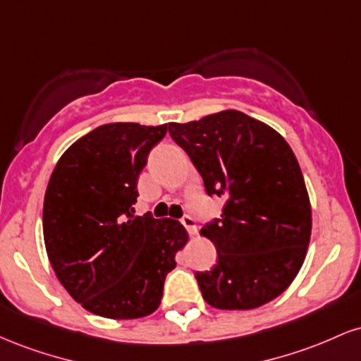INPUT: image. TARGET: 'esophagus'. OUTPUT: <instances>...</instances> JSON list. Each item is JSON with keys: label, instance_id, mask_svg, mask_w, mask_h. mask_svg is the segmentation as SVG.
<instances>
[{"label": "esophagus", "instance_id": "1", "mask_svg": "<svg viewBox=\"0 0 361 361\" xmlns=\"http://www.w3.org/2000/svg\"><path fill=\"white\" fill-rule=\"evenodd\" d=\"M181 224L186 227V231H188L190 234L195 235L197 234V222H195L193 217H190V215H185V217H181Z\"/></svg>", "mask_w": 361, "mask_h": 361}]
</instances>
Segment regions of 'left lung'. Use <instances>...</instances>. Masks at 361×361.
<instances>
[{
  "label": "left lung",
  "mask_w": 361,
  "mask_h": 361,
  "mask_svg": "<svg viewBox=\"0 0 361 361\" xmlns=\"http://www.w3.org/2000/svg\"><path fill=\"white\" fill-rule=\"evenodd\" d=\"M209 195L224 197L221 219L202 227L217 264L195 279L205 302L250 310L290 287L304 264L312 210L299 161L275 128L239 110L168 123Z\"/></svg>",
  "instance_id": "left-lung-1"
}]
</instances>
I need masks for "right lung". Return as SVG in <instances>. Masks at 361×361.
I'll return each instance as SVG.
<instances>
[{
  "label": "right lung",
  "mask_w": 361,
  "mask_h": 361,
  "mask_svg": "<svg viewBox=\"0 0 361 361\" xmlns=\"http://www.w3.org/2000/svg\"><path fill=\"white\" fill-rule=\"evenodd\" d=\"M168 123H105L57 161L44 197V241L57 280L81 307L109 319L146 317L188 233L175 219L134 215L139 175Z\"/></svg>",
  "instance_id": "add662e5"
}]
</instances>
